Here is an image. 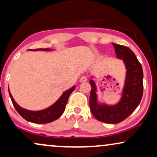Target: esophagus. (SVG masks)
<instances>
[{
	"label": "esophagus",
	"mask_w": 157,
	"mask_h": 157,
	"mask_svg": "<svg viewBox=\"0 0 157 157\" xmlns=\"http://www.w3.org/2000/svg\"><path fill=\"white\" fill-rule=\"evenodd\" d=\"M87 80H88V79H87V77L85 76V75H83V76L80 77V81L81 82H86Z\"/></svg>",
	"instance_id": "obj_1"
}]
</instances>
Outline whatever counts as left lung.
I'll list each match as a JSON object with an SVG mask.
<instances>
[{"instance_id": "1", "label": "left lung", "mask_w": 157, "mask_h": 157, "mask_svg": "<svg viewBox=\"0 0 157 157\" xmlns=\"http://www.w3.org/2000/svg\"><path fill=\"white\" fill-rule=\"evenodd\" d=\"M115 53L119 59L124 61L127 68L125 85L122 99L115 106H101L96 101V85L90 81V112L97 120L108 124H117L128 117L139 105L144 93L142 66L131 49L124 45L112 43Z\"/></svg>"}]
</instances>
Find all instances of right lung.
<instances>
[{"label": "right lung", "mask_w": 157, "mask_h": 157, "mask_svg": "<svg viewBox=\"0 0 157 157\" xmlns=\"http://www.w3.org/2000/svg\"><path fill=\"white\" fill-rule=\"evenodd\" d=\"M42 50V51H48V48H38L35 49L34 51ZM75 87L73 86L68 90L65 91L63 93L62 96L60 98L53 104L52 106L48 107L46 109L38 111V112H32V111L26 110L25 109L21 108L17 103L14 101L13 98L11 96V93L9 92L10 98L11 99V101L17 110V112L21 115L22 117L27 121L30 122L37 123V124H44V123H49L53 122L57 119L60 117L61 114H63L66 108V105L68 101L69 97L70 94L75 90Z\"/></svg>", "instance_id": "1"}]
</instances>
